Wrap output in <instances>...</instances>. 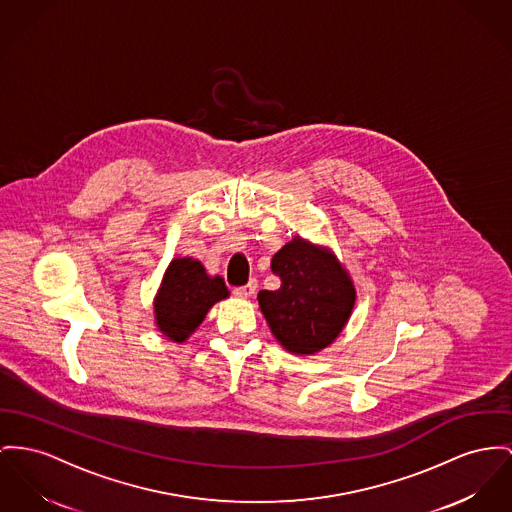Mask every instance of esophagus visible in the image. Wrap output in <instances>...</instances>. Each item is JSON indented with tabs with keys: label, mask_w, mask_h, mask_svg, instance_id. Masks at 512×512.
Here are the masks:
<instances>
[{
	"label": "esophagus",
	"mask_w": 512,
	"mask_h": 512,
	"mask_svg": "<svg viewBox=\"0 0 512 512\" xmlns=\"http://www.w3.org/2000/svg\"><path fill=\"white\" fill-rule=\"evenodd\" d=\"M256 287H258V283L252 279L248 285L233 289V295H235V297H239V299H250V297L256 293Z\"/></svg>",
	"instance_id": "34e87169"
}]
</instances>
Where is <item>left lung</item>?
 <instances>
[{"label":"left lung","instance_id":"left-lung-1","mask_svg":"<svg viewBox=\"0 0 512 512\" xmlns=\"http://www.w3.org/2000/svg\"><path fill=\"white\" fill-rule=\"evenodd\" d=\"M281 287L260 291V310L275 340L295 355H314L336 340L355 305V287L330 248L295 237L272 258Z\"/></svg>","mask_w":512,"mask_h":512}]
</instances>
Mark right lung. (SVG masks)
Instances as JSON below:
<instances>
[{"label":"right lung","instance_id":"obj_1","mask_svg":"<svg viewBox=\"0 0 512 512\" xmlns=\"http://www.w3.org/2000/svg\"><path fill=\"white\" fill-rule=\"evenodd\" d=\"M227 297L229 289L219 275L209 277L198 260L174 258L155 297L157 328L182 343L204 322L209 308Z\"/></svg>","mask_w":512,"mask_h":512}]
</instances>
